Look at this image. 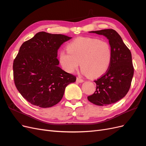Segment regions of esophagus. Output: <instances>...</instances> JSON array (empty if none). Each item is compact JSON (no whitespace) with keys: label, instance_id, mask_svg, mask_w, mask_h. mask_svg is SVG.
Masks as SVG:
<instances>
[{"label":"esophagus","instance_id":"esophagus-1","mask_svg":"<svg viewBox=\"0 0 146 146\" xmlns=\"http://www.w3.org/2000/svg\"><path fill=\"white\" fill-rule=\"evenodd\" d=\"M83 79H82V78H80V77H77V82H78V83H82V82H83Z\"/></svg>","mask_w":146,"mask_h":146}]
</instances>
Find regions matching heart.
<instances>
[{
	"instance_id": "heart-1",
	"label": "heart",
	"mask_w": 146,
	"mask_h": 146,
	"mask_svg": "<svg viewBox=\"0 0 146 146\" xmlns=\"http://www.w3.org/2000/svg\"><path fill=\"white\" fill-rule=\"evenodd\" d=\"M68 50L60 52L59 60L63 68L73 72L80 65L83 74L99 77L108 70L112 51L108 42L91 37H79L69 42Z\"/></svg>"
}]
</instances>
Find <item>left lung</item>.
I'll return each instance as SVG.
<instances>
[{"label":"left lung","instance_id":"8db88e82","mask_svg":"<svg viewBox=\"0 0 146 146\" xmlns=\"http://www.w3.org/2000/svg\"><path fill=\"white\" fill-rule=\"evenodd\" d=\"M90 33L107 37L111 47L112 58L108 70L94 80L96 90L88 96L91 103L103 106L116 103L129 92L134 74L131 54L122 39L113 29L92 31Z\"/></svg>","mask_w":146,"mask_h":146}]
</instances>
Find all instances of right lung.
Listing matches in <instances>:
<instances>
[{"label":"right lung","mask_w":146,"mask_h":146,"mask_svg":"<svg viewBox=\"0 0 146 146\" xmlns=\"http://www.w3.org/2000/svg\"><path fill=\"white\" fill-rule=\"evenodd\" d=\"M71 37L44 32L25 41L13 61V78L17 90L31 104L51 107L63 98L66 87L76 77L59 66L58 50Z\"/></svg>","instance_id":"right-lung-1"}]
</instances>
